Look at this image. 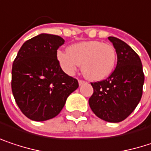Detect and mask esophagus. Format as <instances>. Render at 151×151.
Returning <instances> with one entry per match:
<instances>
[{"label":"esophagus","mask_w":151,"mask_h":151,"mask_svg":"<svg viewBox=\"0 0 151 151\" xmlns=\"http://www.w3.org/2000/svg\"><path fill=\"white\" fill-rule=\"evenodd\" d=\"M84 84H86V82H85L84 80H78V85H79V86H82V85H84Z\"/></svg>","instance_id":"obj_1"}]
</instances>
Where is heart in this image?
Wrapping results in <instances>:
<instances>
[{
    "instance_id": "obj_1",
    "label": "heart",
    "mask_w": 151,
    "mask_h": 151,
    "mask_svg": "<svg viewBox=\"0 0 151 151\" xmlns=\"http://www.w3.org/2000/svg\"><path fill=\"white\" fill-rule=\"evenodd\" d=\"M57 59L62 70L73 75L82 64V73L90 80L100 81L112 73L116 61L114 47L98 40L71 45L66 52L58 51Z\"/></svg>"
}]
</instances>
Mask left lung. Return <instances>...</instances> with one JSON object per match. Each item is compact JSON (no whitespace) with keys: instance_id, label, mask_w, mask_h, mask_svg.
<instances>
[{"instance_id":"1","label":"left lung","mask_w":151,"mask_h":151,"mask_svg":"<svg viewBox=\"0 0 151 151\" xmlns=\"http://www.w3.org/2000/svg\"><path fill=\"white\" fill-rule=\"evenodd\" d=\"M117 56L114 72L105 80L91 83L89 105L93 113L110 123L124 120L141 100L144 83L143 65L137 52L123 40L108 37Z\"/></svg>"}]
</instances>
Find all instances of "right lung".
I'll use <instances>...</instances> for the list:
<instances>
[{
	"label": "right lung",
	"mask_w": 151,
	"mask_h": 151,
	"mask_svg": "<svg viewBox=\"0 0 151 151\" xmlns=\"http://www.w3.org/2000/svg\"><path fill=\"white\" fill-rule=\"evenodd\" d=\"M65 43L58 35L40 34L27 40L12 67V91L22 113L34 121L56 116L78 80L65 74L57 60V50Z\"/></svg>",
	"instance_id": "obj_1"
}]
</instances>
